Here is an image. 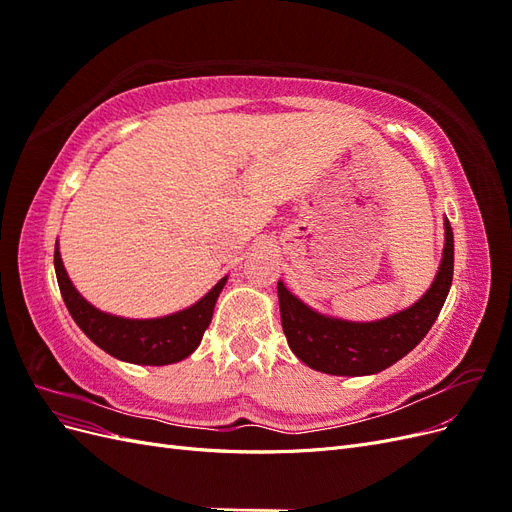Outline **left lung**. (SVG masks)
Wrapping results in <instances>:
<instances>
[{
    "label": "left lung",
    "instance_id": "8db88e82",
    "mask_svg": "<svg viewBox=\"0 0 512 512\" xmlns=\"http://www.w3.org/2000/svg\"><path fill=\"white\" fill-rule=\"evenodd\" d=\"M446 245L431 288L412 307L378 322H346L316 314L277 282L282 327L290 350L312 369L331 376H367L391 367L418 346L448 297L455 267L453 228L446 220Z\"/></svg>",
    "mask_w": 512,
    "mask_h": 512
}]
</instances>
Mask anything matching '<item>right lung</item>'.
<instances>
[{
  "label": "right lung",
  "mask_w": 512,
  "mask_h": 512,
  "mask_svg": "<svg viewBox=\"0 0 512 512\" xmlns=\"http://www.w3.org/2000/svg\"><path fill=\"white\" fill-rule=\"evenodd\" d=\"M55 273L61 297L81 331L115 359L138 365H170L190 356L203 339L213 318L215 301L226 284V277H222L203 299L179 314L156 320H128L89 305L72 286L57 250Z\"/></svg>",
  "instance_id": "right-lung-1"
}]
</instances>
